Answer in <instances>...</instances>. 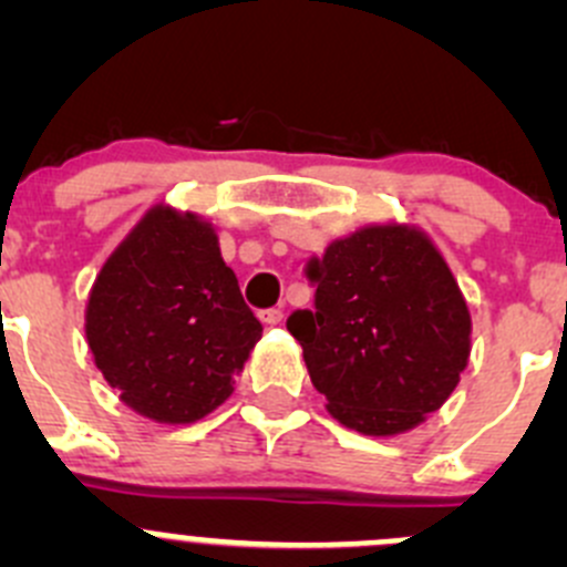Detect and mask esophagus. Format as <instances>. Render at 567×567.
<instances>
[{
  "label": "esophagus",
  "instance_id": "1",
  "mask_svg": "<svg viewBox=\"0 0 567 567\" xmlns=\"http://www.w3.org/2000/svg\"><path fill=\"white\" fill-rule=\"evenodd\" d=\"M282 316H285L282 307H271V310H262V312H260V320H262V323H266V326H277L279 320H282Z\"/></svg>",
  "mask_w": 567,
  "mask_h": 567
}]
</instances>
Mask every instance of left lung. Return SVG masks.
<instances>
[{"mask_svg": "<svg viewBox=\"0 0 567 567\" xmlns=\"http://www.w3.org/2000/svg\"><path fill=\"white\" fill-rule=\"evenodd\" d=\"M307 277L316 310L293 312L288 331L340 425L398 436L447 403L472 353V316L425 230L359 227L331 241Z\"/></svg>", "mask_w": 567, "mask_h": 567, "instance_id": "8db88e82", "label": "left lung"}]
</instances>
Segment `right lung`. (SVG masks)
Listing matches in <instances>:
<instances>
[{"instance_id": "obj_1", "label": "right lung", "mask_w": 567, "mask_h": 567, "mask_svg": "<svg viewBox=\"0 0 567 567\" xmlns=\"http://www.w3.org/2000/svg\"><path fill=\"white\" fill-rule=\"evenodd\" d=\"M84 334L131 411L188 425L230 398L262 326L244 305L216 227L158 203L101 266Z\"/></svg>"}]
</instances>
